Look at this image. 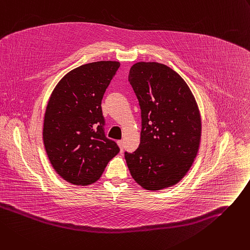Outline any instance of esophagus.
I'll return each instance as SVG.
<instances>
[{"instance_id": "34e87169", "label": "esophagus", "mask_w": 250, "mask_h": 250, "mask_svg": "<svg viewBox=\"0 0 250 250\" xmlns=\"http://www.w3.org/2000/svg\"><path fill=\"white\" fill-rule=\"evenodd\" d=\"M118 145H119V146L121 148V151L123 152V149H124V141H118Z\"/></svg>"}]
</instances>
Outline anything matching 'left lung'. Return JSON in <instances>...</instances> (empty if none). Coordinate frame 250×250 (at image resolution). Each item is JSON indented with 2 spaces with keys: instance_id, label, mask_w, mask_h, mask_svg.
Masks as SVG:
<instances>
[{
  "instance_id": "obj_1",
  "label": "left lung",
  "mask_w": 250,
  "mask_h": 250,
  "mask_svg": "<svg viewBox=\"0 0 250 250\" xmlns=\"http://www.w3.org/2000/svg\"><path fill=\"white\" fill-rule=\"evenodd\" d=\"M129 84L141 108V143L125 152L131 177L143 188L157 191L184 177L196 158L201 118L187 83L158 62L131 66Z\"/></svg>"
}]
</instances>
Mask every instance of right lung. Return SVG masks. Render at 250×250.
<instances>
[{
  "mask_svg": "<svg viewBox=\"0 0 250 250\" xmlns=\"http://www.w3.org/2000/svg\"><path fill=\"white\" fill-rule=\"evenodd\" d=\"M120 62H92L71 70L56 85L45 112L43 141L53 168L74 185L101 178L107 163L119 154L105 137L104 94Z\"/></svg>",
  "mask_w": 250,
  "mask_h": 250,
  "instance_id": "obj_1",
  "label": "right lung"
}]
</instances>
